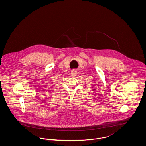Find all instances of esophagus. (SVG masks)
<instances>
[{
  "label": "esophagus",
  "mask_w": 146,
  "mask_h": 146,
  "mask_svg": "<svg viewBox=\"0 0 146 146\" xmlns=\"http://www.w3.org/2000/svg\"><path fill=\"white\" fill-rule=\"evenodd\" d=\"M76 74H77V72H76V70H73L71 71V73H70L71 76L75 77L76 76Z\"/></svg>",
  "instance_id": "obj_1"
}]
</instances>
